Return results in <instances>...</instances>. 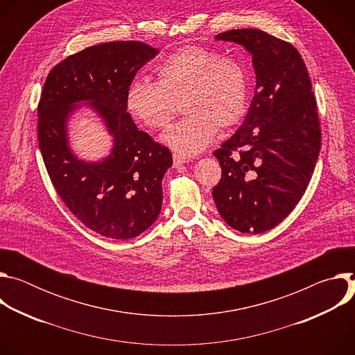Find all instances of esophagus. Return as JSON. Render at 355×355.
<instances>
[{
  "label": "esophagus",
  "mask_w": 355,
  "mask_h": 355,
  "mask_svg": "<svg viewBox=\"0 0 355 355\" xmlns=\"http://www.w3.org/2000/svg\"><path fill=\"white\" fill-rule=\"evenodd\" d=\"M173 160H174V166H175V167H180V166H182V164L187 163V159H185L184 156L178 155V153H174V155H173Z\"/></svg>",
  "instance_id": "obj_1"
}]
</instances>
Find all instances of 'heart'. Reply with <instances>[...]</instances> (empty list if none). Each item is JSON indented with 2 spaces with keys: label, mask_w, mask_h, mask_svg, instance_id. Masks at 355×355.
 I'll list each match as a JSON object with an SVG mask.
<instances>
[{
  "label": "heart",
  "mask_w": 355,
  "mask_h": 355,
  "mask_svg": "<svg viewBox=\"0 0 355 355\" xmlns=\"http://www.w3.org/2000/svg\"><path fill=\"white\" fill-rule=\"evenodd\" d=\"M178 103L187 116L162 139L180 155H198L215 139L218 128L227 129L245 114L247 71L214 49L188 44L160 63L157 83L137 77L126 89L130 115L150 129L168 126Z\"/></svg>",
  "instance_id": "heart-1"
}]
</instances>
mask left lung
<instances>
[{"instance_id":"1","label":"left lung","mask_w":355,"mask_h":355,"mask_svg":"<svg viewBox=\"0 0 355 355\" xmlns=\"http://www.w3.org/2000/svg\"><path fill=\"white\" fill-rule=\"evenodd\" d=\"M216 39L248 50L257 81L243 125L214 151L222 178L212 195L229 226L257 234L279 225L311 182L322 146L316 98L289 42L260 29H233Z\"/></svg>"}]
</instances>
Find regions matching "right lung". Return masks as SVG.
<instances>
[{
    "label": "right lung",
    "instance_id": "1",
    "mask_svg": "<svg viewBox=\"0 0 355 355\" xmlns=\"http://www.w3.org/2000/svg\"><path fill=\"white\" fill-rule=\"evenodd\" d=\"M159 50L143 42L87 47L56 64L37 105V140L59 196L92 232L114 240L139 236L162 211V181L173 166L168 147L139 130L126 112V89ZM76 102H88L114 136L113 153L99 164L78 161L65 123Z\"/></svg>",
    "mask_w": 355,
    "mask_h": 355
}]
</instances>
